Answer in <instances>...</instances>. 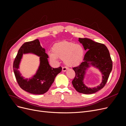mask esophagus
<instances>
[{"mask_svg": "<svg viewBox=\"0 0 126 126\" xmlns=\"http://www.w3.org/2000/svg\"><path fill=\"white\" fill-rule=\"evenodd\" d=\"M67 69H68V67H67L66 66H63L62 67L63 71H66L67 70Z\"/></svg>", "mask_w": 126, "mask_h": 126, "instance_id": "obj_1", "label": "esophagus"}]
</instances>
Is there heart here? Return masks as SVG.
Wrapping results in <instances>:
<instances>
[{"label": "heart", "instance_id": "b5f03b06", "mask_svg": "<svg viewBox=\"0 0 126 126\" xmlns=\"http://www.w3.org/2000/svg\"><path fill=\"white\" fill-rule=\"evenodd\" d=\"M53 53L49 54L50 58L56 60L57 57L63 59L68 66H74L80 63L83 58L85 51L80 45L69 41H63L55 44L52 48Z\"/></svg>", "mask_w": 126, "mask_h": 126}]
</instances>
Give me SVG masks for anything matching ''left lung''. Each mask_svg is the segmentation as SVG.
<instances>
[{
    "mask_svg": "<svg viewBox=\"0 0 126 126\" xmlns=\"http://www.w3.org/2000/svg\"><path fill=\"white\" fill-rule=\"evenodd\" d=\"M80 43L88 50L84 56L83 62L77 67H74L76 75L72 81V85L79 93L91 94L97 92L104 87L107 81L112 68V62L108 48L104 44L97 43L88 38H79ZM92 62L100 69L103 75L102 84L97 88L88 89L83 83V77L88 62Z\"/></svg>",
    "mask_w": 126,
    "mask_h": 126,
    "instance_id": "8db88e82",
    "label": "left lung"
}]
</instances>
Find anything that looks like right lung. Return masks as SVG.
Segmentation results:
<instances>
[{
    "instance_id": "obj_1",
    "label": "right lung",
    "mask_w": 126,
    "mask_h": 126,
    "mask_svg": "<svg viewBox=\"0 0 126 126\" xmlns=\"http://www.w3.org/2000/svg\"><path fill=\"white\" fill-rule=\"evenodd\" d=\"M32 52L40 56L41 64L37 74L31 79H24L17 70L18 64L22 54ZM48 56L42 48L38 39L26 42L21 46L15 58L13 69L15 77L19 86L27 92L35 94H42L46 93L50 88L55 80L56 76L62 71V68H52L49 65Z\"/></svg>"
}]
</instances>
